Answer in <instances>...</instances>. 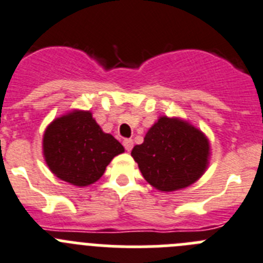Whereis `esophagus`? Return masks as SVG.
Wrapping results in <instances>:
<instances>
[{"mask_svg": "<svg viewBox=\"0 0 263 263\" xmlns=\"http://www.w3.org/2000/svg\"><path fill=\"white\" fill-rule=\"evenodd\" d=\"M123 145H124V148H126V151L129 152L132 149V146H134V141H132V139H124Z\"/></svg>", "mask_w": 263, "mask_h": 263, "instance_id": "obj_1", "label": "esophagus"}]
</instances>
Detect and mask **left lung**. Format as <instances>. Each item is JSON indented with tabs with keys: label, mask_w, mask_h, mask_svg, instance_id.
<instances>
[{
	"label": "left lung",
	"mask_w": 263,
	"mask_h": 263,
	"mask_svg": "<svg viewBox=\"0 0 263 263\" xmlns=\"http://www.w3.org/2000/svg\"><path fill=\"white\" fill-rule=\"evenodd\" d=\"M131 156L149 184L170 192L188 187L205 173L209 143L191 124L162 117L145 135L144 143L134 146Z\"/></svg>",
	"instance_id": "1"
}]
</instances>
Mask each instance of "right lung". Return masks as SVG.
Segmentation results:
<instances>
[{
	"label": "right lung",
	"instance_id": "obj_1",
	"mask_svg": "<svg viewBox=\"0 0 263 263\" xmlns=\"http://www.w3.org/2000/svg\"><path fill=\"white\" fill-rule=\"evenodd\" d=\"M43 146L51 173L78 187L97 181L110 161L124 152L117 139L102 132L89 111H72L51 122Z\"/></svg>",
	"mask_w": 263,
	"mask_h": 263
}]
</instances>
